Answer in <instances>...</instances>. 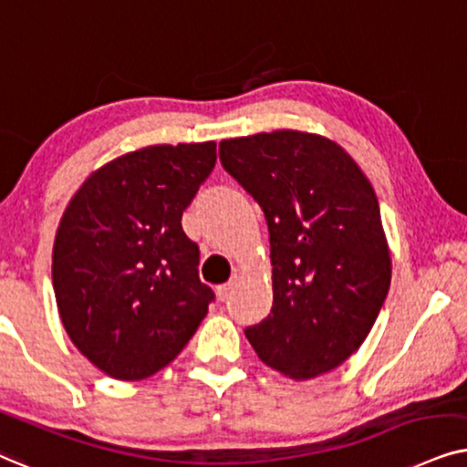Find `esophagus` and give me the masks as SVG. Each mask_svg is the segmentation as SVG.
<instances>
[{
  "label": "esophagus",
  "instance_id": "esophagus-1",
  "mask_svg": "<svg viewBox=\"0 0 467 467\" xmlns=\"http://www.w3.org/2000/svg\"><path fill=\"white\" fill-rule=\"evenodd\" d=\"M237 282H239V275L234 273V275L230 277V282L217 285V298H220V301H226V298L230 296V292H233L234 285H237Z\"/></svg>",
  "mask_w": 467,
  "mask_h": 467
}]
</instances>
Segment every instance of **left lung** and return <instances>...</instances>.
I'll list each match as a JSON object with an SVG mask.
<instances>
[{"mask_svg":"<svg viewBox=\"0 0 467 467\" xmlns=\"http://www.w3.org/2000/svg\"><path fill=\"white\" fill-rule=\"evenodd\" d=\"M220 161L269 226L273 307L245 337L295 380L339 368L369 335L390 285L369 179L337 142L295 130L222 140Z\"/></svg>","mask_w":467,"mask_h":467,"instance_id":"left-lung-1","label":"left lung"}]
</instances>
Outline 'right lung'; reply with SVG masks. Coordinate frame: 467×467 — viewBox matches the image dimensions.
Returning a JSON list of instances; mask_svg holds the SVG:
<instances>
[{
  "label": "right lung",
  "mask_w": 467,
  "mask_h": 467,
  "mask_svg": "<svg viewBox=\"0 0 467 467\" xmlns=\"http://www.w3.org/2000/svg\"><path fill=\"white\" fill-rule=\"evenodd\" d=\"M215 142L153 145L93 172L53 245V288L72 344L117 380L171 363L215 295L182 215L215 166Z\"/></svg>",
  "instance_id": "add662e5"
}]
</instances>
